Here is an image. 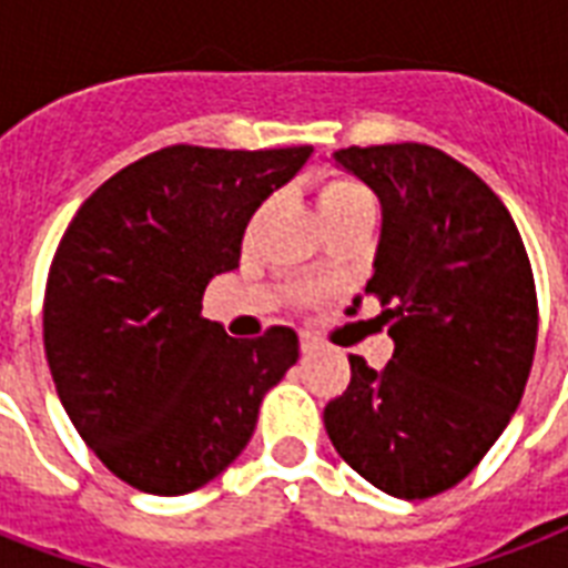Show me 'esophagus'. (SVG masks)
<instances>
[{"label": "esophagus", "instance_id": "obj_1", "mask_svg": "<svg viewBox=\"0 0 568 568\" xmlns=\"http://www.w3.org/2000/svg\"><path fill=\"white\" fill-rule=\"evenodd\" d=\"M301 351L306 356L315 354V351H318V338H312L310 333H303V336H301Z\"/></svg>", "mask_w": 568, "mask_h": 568}]
</instances>
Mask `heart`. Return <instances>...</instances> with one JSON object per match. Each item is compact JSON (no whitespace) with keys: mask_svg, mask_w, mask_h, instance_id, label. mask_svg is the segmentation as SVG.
<instances>
[{"mask_svg":"<svg viewBox=\"0 0 568 568\" xmlns=\"http://www.w3.org/2000/svg\"><path fill=\"white\" fill-rule=\"evenodd\" d=\"M318 212L321 217H329V214L347 212V209H356V205H372L365 189L359 182L347 180V176H329L318 185Z\"/></svg>","mask_w":568,"mask_h":568,"instance_id":"b5f03b06","label":"heart"}]
</instances>
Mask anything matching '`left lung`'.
<instances>
[{
	"label": "left lung",
	"instance_id": "obj_1",
	"mask_svg": "<svg viewBox=\"0 0 568 568\" xmlns=\"http://www.w3.org/2000/svg\"><path fill=\"white\" fill-rule=\"evenodd\" d=\"M333 159L383 205L365 294L395 354L383 372L351 356L324 427L356 475L418 501L457 486L510 424L537 351L534 271L507 205L448 153L379 144Z\"/></svg>",
	"mask_w": 568,
	"mask_h": 568
}]
</instances>
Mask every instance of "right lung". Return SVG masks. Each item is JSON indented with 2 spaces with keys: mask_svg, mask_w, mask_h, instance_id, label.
<instances>
[{
  "mask_svg": "<svg viewBox=\"0 0 568 568\" xmlns=\"http://www.w3.org/2000/svg\"><path fill=\"white\" fill-rule=\"evenodd\" d=\"M310 155L164 146L102 182L67 226L43 297L49 372L88 448L141 493L185 495L221 475L297 363L292 327L232 338L203 318V292L239 267L253 212Z\"/></svg>",
  "mask_w": 568,
  "mask_h": 568,
  "instance_id": "right-lung-1",
  "label": "right lung"
}]
</instances>
